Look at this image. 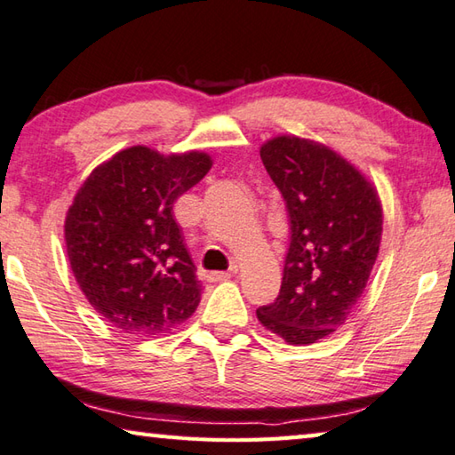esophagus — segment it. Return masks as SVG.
Instances as JSON below:
<instances>
[{"label": "esophagus", "instance_id": "1", "mask_svg": "<svg viewBox=\"0 0 455 455\" xmlns=\"http://www.w3.org/2000/svg\"><path fill=\"white\" fill-rule=\"evenodd\" d=\"M230 276H233L230 272H209V276L206 278H209L211 283H222V280H228Z\"/></svg>", "mask_w": 455, "mask_h": 455}]
</instances>
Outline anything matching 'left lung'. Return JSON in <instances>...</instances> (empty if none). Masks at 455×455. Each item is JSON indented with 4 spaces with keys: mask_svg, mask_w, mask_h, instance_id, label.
Instances as JSON below:
<instances>
[{
    "mask_svg": "<svg viewBox=\"0 0 455 455\" xmlns=\"http://www.w3.org/2000/svg\"><path fill=\"white\" fill-rule=\"evenodd\" d=\"M260 159L286 201L291 246L278 299L256 316L288 344H314L344 324L366 291L382 203L350 161L310 139L272 137Z\"/></svg>",
    "mask_w": 455,
    "mask_h": 455,
    "instance_id": "8db88e82",
    "label": "left lung"
}]
</instances>
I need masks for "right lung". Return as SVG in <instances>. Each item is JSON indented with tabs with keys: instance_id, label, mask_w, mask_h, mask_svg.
Wrapping results in <instances>:
<instances>
[{
	"instance_id": "1",
	"label": "right lung",
	"mask_w": 455,
	"mask_h": 455,
	"mask_svg": "<svg viewBox=\"0 0 455 455\" xmlns=\"http://www.w3.org/2000/svg\"><path fill=\"white\" fill-rule=\"evenodd\" d=\"M211 155L135 145L91 171L65 217L77 284L111 326L164 334L193 316L201 283L172 203L211 171Z\"/></svg>"
}]
</instances>
